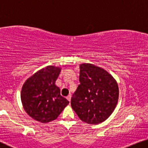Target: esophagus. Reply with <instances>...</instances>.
<instances>
[{
	"label": "esophagus",
	"instance_id": "obj_1",
	"mask_svg": "<svg viewBox=\"0 0 148 148\" xmlns=\"http://www.w3.org/2000/svg\"><path fill=\"white\" fill-rule=\"evenodd\" d=\"M66 98H67V100L69 101V102H70V100H71V95H70V94H69V95H68L66 97Z\"/></svg>",
	"mask_w": 148,
	"mask_h": 148
}]
</instances>
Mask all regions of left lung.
<instances>
[{
	"label": "left lung",
	"instance_id": "1",
	"mask_svg": "<svg viewBox=\"0 0 148 148\" xmlns=\"http://www.w3.org/2000/svg\"><path fill=\"white\" fill-rule=\"evenodd\" d=\"M80 84L71 98V106L79 118L89 124L103 122L118 103V83L111 74L92 64L80 65Z\"/></svg>",
	"mask_w": 148,
	"mask_h": 148
}]
</instances>
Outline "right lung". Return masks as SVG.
I'll use <instances>...</instances> for the list:
<instances>
[{"label": "right lung", "mask_w": 148, "mask_h": 148, "mask_svg": "<svg viewBox=\"0 0 148 148\" xmlns=\"http://www.w3.org/2000/svg\"><path fill=\"white\" fill-rule=\"evenodd\" d=\"M60 71V68L48 66L33 74L23 84L22 103L25 112L34 120L42 123L56 120L69 103L55 84Z\"/></svg>", "instance_id": "right-lung-1"}]
</instances>
